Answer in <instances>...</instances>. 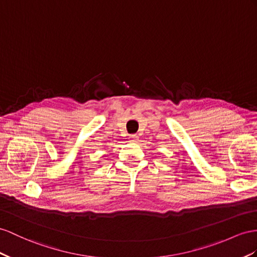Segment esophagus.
Returning <instances> with one entry per match:
<instances>
[{"label": "esophagus", "instance_id": "34e87169", "mask_svg": "<svg viewBox=\"0 0 257 257\" xmlns=\"http://www.w3.org/2000/svg\"><path fill=\"white\" fill-rule=\"evenodd\" d=\"M138 138H139V137H138L137 135H130L129 136V141L130 142H137L138 141Z\"/></svg>", "mask_w": 257, "mask_h": 257}]
</instances>
